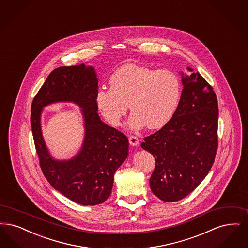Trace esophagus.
<instances>
[{
	"label": "esophagus",
	"instance_id": "obj_1",
	"mask_svg": "<svg viewBox=\"0 0 248 248\" xmlns=\"http://www.w3.org/2000/svg\"><path fill=\"white\" fill-rule=\"evenodd\" d=\"M128 139L129 143H130L132 146H134V147L139 146V139H138V137H136V136H129Z\"/></svg>",
	"mask_w": 248,
	"mask_h": 248
}]
</instances>
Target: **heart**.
Listing matches in <instances>:
<instances>
[{
	"instance_id": "1",
	"label": "heart",
	"mask_w": 248,
	"mask_h": 248,
	"mask_svg": "<svg viewBox=\"0 0 248 248\" xmlns=\"http://www.w3.org/2000/svg\"><path fill=\"white\" fill-rule=\"evenodd\" d=\"M109 88H99L96 102L104 118L118 126L128 109L133 112L130 128L147 125L158 129L165 125L178 106L181 84L170 70L150 69L137 64H125L109 78Z\"/></svg>"
}]
</instances>
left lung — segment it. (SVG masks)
Returning a JSON list of instances; mask_svg holds the SVG:
<instances>
[{"label": "left lung", "instance_id": "1", "mask_svg": "<svg viewBox=\"0 0 248 248\" xmlns=\"http://www.w3.org/2000/svg\"><path fill=\"white\" fill-rule=\"evenodd\" d=\"M182 83L184 89L171 119L141 144L156 161L149 179L151 191L166 202L183 199L198 187L212 167L218 149L214 90L198 72L182 73Z\"/></svg>", "mask_w": 248, "mask_h": 248}]
</instances>
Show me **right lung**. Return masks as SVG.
<instances>
[{
	"label": "right lung",
	"mask_w": 248,
	"mask_h": 248,
	"mask_svg": "<svg viewBox=\"0 0 248 248\" xmlns=\"http://www.w3.org/2000/svg\"><path fill=\"white\" fill-rule=\"evenodd\" d=\"M97 91L98 78L92 66H62L50 73L31 105L32 134L45 178L64 197L83 206L101 204L109 198L114 173L128 156L126 136L99 118ZM62 101L82 108L85 125L82 148L68 161L50 157L40 125L43 107Z\"/></svg>",
	"instance_id": "right-lung-1"
}]
</instances>
